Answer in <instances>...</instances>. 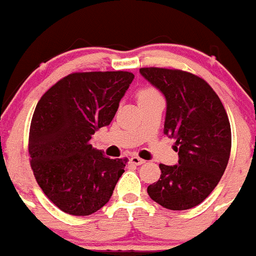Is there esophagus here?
<instances>
[{"instance_id": "esophagus-1", "label": "esophagus", "mask_w": 256, "mask_h": 256, "mask_svg": "<svg viewBox=\"0 0 256 256\" xmlns=\"http://www.w3.org/2000/svg\"><path fill=\"white\" fill-rule=\"evenodd\" d=\"M130 163L134 164V166H142V164L145 163L144 159H142V158L139 156H131L130 158Z\"/></svg>"}]
</instances>
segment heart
<instances>
[{
  "label": "heart",
  "instance_id": "heart-1",
  "mask_svg": "<svg viewBox=\"0 0 256 256\" xmlns=\"http://www.w3.org/2000/svg\"><path fill=\"white\" fill-rule=\"evenodd\" d=\"M158 98H162L160 93H159L156 88L152 87V86H144V87H142L136 92V100H138V104H139Z\"/></svg>",
  "mask_w": 256,
  "mask_h": 256
}]
</instances>
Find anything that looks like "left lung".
Here are the masks:
<instances>
[{"mask_svg":"<svg viewBox=\"0 0 256 256\" xmlns=\"http://www.w3.org/2000/svg\"><path fill=\"white\" fill-rule=\"evenodd\" d=\"M166 98L164 134L176 140L178 166L159 164V180L148 187L152 200L173 211L204 202L225 173L231 128L217 93L204 80L180 69L140 68Z\"/></svg>","mask_w":256,"mask_h":256,"instance_id":"left-lung-1","label":"left lung"}]
</instances>
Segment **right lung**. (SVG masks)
I'll return each mask as SVG.
<instances>
[{"instance_id":"1","label":"right lung","mask_w":256,"mask_h":256,"mask_svg":"<svg viewBox=\"0 0 256 256\" xmlns=\"http://www.w3.org/2000/svg\"><path fill=\"white\" fill-rule=\"evenodd\" d=\"M132 80L131 72H77L38 102L28 132L30 166L44 194L66 214L98 211L125 172L126 158H106L90 139L110 125Z\"/></svg>"}]
</instances>
